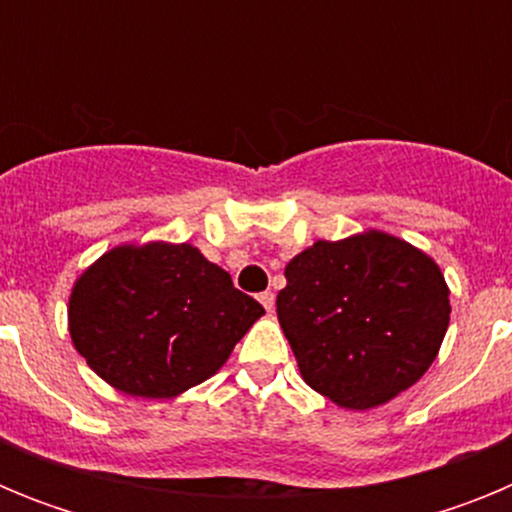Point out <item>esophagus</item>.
I'll return each mask as SVG.
<instances>
[{
  "mask_svg": "<svg viewBox=\"0 0 512 512\" xmlns=\"http://www.w3.org/2000/svg\"><path fill=\"white\" fill-rule=\"evenodd\" d=\"M274 300H277V297H274V292H269V289H266V292H261V295H259V302L266 307V312L274 310Z\"/></svg>",
  "mask_w": 512,
  "mask_h": 512,
  "instance_id": "esophagus-1",
  "label": "esophagus"
}]
</instances>
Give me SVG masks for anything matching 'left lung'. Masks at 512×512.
<instances>
[{
	"instance_id": "left-lung-1",
	"label": "left lung",
	"mask_w": 512,
	"mask_h": 512,
	"mask_svg": "<svg viewBox=\"0 0 512 512\" xmlns=\"http://www.w3.org/2000/svg\"><path fill=\"white\" fill-rule=\"evenodd\" d=\"M277 315L300 374L341 408L369 410L428 372L449 328V287L408 241L366 230L318 241L284 269Z\"/></svg>"
}]
</instances>
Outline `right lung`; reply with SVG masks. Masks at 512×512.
Returning a JSON list of instances; mask_svg holds the SVG:
<instances>
[{
  "instance_id": "obj_1",
  "label": "right lung",
  "mask_w": 512,
  "mask_h": 512,
  "mask_svg": "<svg viewBox=\"0 0 512 512\" xmlns=\"http://www.w3.org/2000/svg\"><path fill=\"white\" fill-rule=\"evenodd\" d=\"M264 307L189 243L117 246L69 297V333L115 390L171 400L228 361Z\"/></svg>"
}]
</instances>
